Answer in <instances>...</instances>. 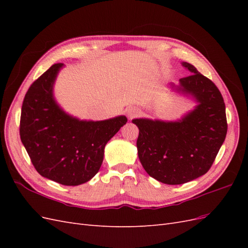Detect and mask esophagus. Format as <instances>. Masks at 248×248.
I'll use <instances>...</instances> for the list:
<instances>
[{
	"mask_svg": "<svg viewBox=\"0 0 248 248\" xmlns=\"http://www.w3.org/2000/svg\"><path fill=\"white\" fill-rule=\"evenodd\" d=\"M140 112V110L138 108H134V107H133V108L131 107V108H129L128 109H127V115H128V117H129L130 119L139 116Z\"/></svg>",
	"mask_w": 248,
	"mask_h": 248,
	"instance_id": "obj_1",
	"label": "esophagus"
}]
</instances>
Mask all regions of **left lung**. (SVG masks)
<instances>
[{
	"instance_id": "1",
	"label": "left lung",
	"mask_w": 248,
	"mask_h": 248,
	"mask_svg": "<svg viewBox=\"0 0 248 248\" xmlns=\"http://www.w3.org/2000/svg\"><path fill=\"white\" fill-rule=\"evenodd\" d=\"M182 65L192 74L180 78L172 89L198 102L193 110L178 121L134 119L139 127L138 154L142 168L157 181L184 184L210 170L227 136L226 106L212 80L193 65Z\"/></svg>"
}]
</instances>
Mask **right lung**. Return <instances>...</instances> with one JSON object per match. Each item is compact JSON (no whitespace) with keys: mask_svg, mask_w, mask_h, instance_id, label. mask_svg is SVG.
<instances>
[{"mask_svg":"<svg viewBox=\"0 0 248 248\" xmlns=\"http://www.w3.org/2000/svg\"><path fill=\"white\" fill-rule=\"evenodd\" d=\"M63 66L54 64L29 88L21 107L19 134L42 177L77 186L98 172L104 147L127 118L84 121L65 112L54 97V84Z\"/></svg>","mask_w":248,"mask_h":248,"instance_id":"obj_1","label":"right lung"}]
</instances>
